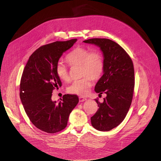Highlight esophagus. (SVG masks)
<instances>
[{"mask_svg":"<svg viewBox=\"0 0 161 161\" xmlns=\"http://www.w3.org/2000/svg\"><path fill=\"white\" fill-rule=\"evenodd\" d=\"M86 99L85 98V97H79V101H80V102H83V101H86Z\"/></svg>","mask_w":161,"mask_h":161,"instance_id":"obj_1","label":"esophagus"}]
</instances>
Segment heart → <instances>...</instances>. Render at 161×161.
<instances>
[{"mask_svg":"<svg viewBox=\"0 0 161 161\" xmlns=\"http://www.w3.org/2000/svg\"><path fill=\"white\" fill-rule=\"evenodd\" d=\"M70 66H80V76L82 78L74 81L67 88L68 92L86 96L93 85V80H98L104 69V60L103 53L97 50L90 51L85 47H77L73 50L65 58ZM55 71L59 79L67 81L69 79L66 66L58 62Z\"/></svg>","mask_w":161,"mask_h":161,"instance_id":"b5f03b06","label":"heart"}]
</instances>
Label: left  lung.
<instances>
[{"instance_id":"left-lung-1","label":"left lung","mask_w":161,"mask_h":161,"mask_svg":"<svg viewBox=\"0 0 161 161\" xmlns=\"http://www.w3.org/2000/svg\"><path fill=\"white\" fill-rule=\"evenodd\" d=\"M83 42L98 46L103 53L104 74L95 91L106 94V97L102 103L96 99L99 108L91 117V124L97 130L109 131L124 120L130 106L135 80L133 62L125 50L110 39L93 38Z\"/></svg>"}]
</instances>
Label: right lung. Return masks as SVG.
Listing matches in <instances>:
<instances>
[{"label":"right lung","mask_w":161,"mask_h":161,"mask_svg":"<svg viewBox=\"0 0 161 161\" xmlns=\"http://www.w3.org/2000/svg\"><path fill=\"white\" fill-rule=\"evenodd\" d=\"M77 39L41 46L29 57L20 81L19 97L31 122L39 129L56 133L64 129L79 102L76 95L65 94L59 103L52 100L53 90L62 86L55 67L63 53Z\"/></svg>","instance_id":"add662e5"}]
</instances>
